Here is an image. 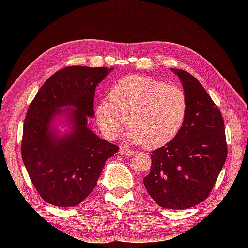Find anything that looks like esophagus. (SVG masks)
Segmentation results:
<instances>
[{"label":"esophagus","instance_id":"34e87169","mask_svg":"<svg viewBox=\"0 0 248 248\" xmlns=\"http://www.w3.org/2000/svg\"><path fill=\"white\" fill-rule=\"evenodd\" d=\"M119 153L121 154V155L131 156V155H133V154H134V151H133V150H130V149H128V148H126V147H120V149H119Z\"/></svg>","mask_w":248,"mask_h":248}]
</instances>
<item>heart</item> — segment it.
<instances>
[{
	"label": "heart",
	"instance_id": "heart-1",
	"mask_svg": "<svg viewBox=\"0 0 248 248\" xmlns=\"http://www.w3.org/2000/svg\"><path fill=\"white\" fill-rule=\"evenodd\" d=\"M188 101L183 90L149 77L128 76L112 86L95 109L97 123L109 139L131 127L128 140L148 148L166 145L184 123Z\"/></svg>",
	"mask_w": 248,
	"mask_h": 248
}]
</instances>
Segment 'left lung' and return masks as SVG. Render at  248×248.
<instances>
[{
    "label": "left lung",
    "mask_w": 248,
    "mask_h": 248,
    "mask_svg": "<svg viewBox=\"0 0 248 248\" xmlns=\"http://www.w3.org/2000/svg\"><path fill=\"white\" fill-rule=\"evenodd\" d=\"M181 79L188 101L177 136L151 154L144 185L156 204L187 209L205 201L228 156L224 122L219 108L190 73L171 68Z\"/></svg>",
    "instance_id": "obj_1"
}]
</instances>
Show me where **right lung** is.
I'll use <instances>...</instances> for the list:
<instances>
[{
    "mask_svg": "<svg viewBox=\"0 0 248 248\" xmlns=\"http://www.w3.org/2000/svg\"><path fill=\"white\" fill-rule=\"evenodd\" d=\"M106 67L68 66L44 82L28 108L21 139V157L39 196L50 205L74 207L97 185L104 162L119 147L88 128L93 117L96 87L111 70ZM70 105L74 131L59 139L51 119Z\"/></svg>",
    "mask_w": 248,
    "mask_h": 248,
    "instance_id": "add662e5",
    "label": "right lung"
}]
</instances>
